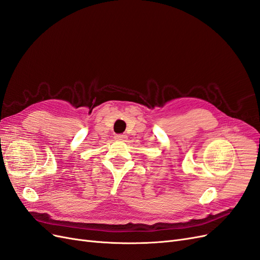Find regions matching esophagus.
Returning <instances> with one entry per match:
<instances>
[{
    "label": "esophagus",
    "mask_w": 260,
    "mask_h": 260,
    "mask_svg": "<svg viewBox=\"0 0 260 260\" xmlns=\"http://www.w3.org/2000/svg\"><path fill=\"white\" fill-rule=\"evenodd\" d=\"M115 139L119 140V141H124L125 139H127V135H124V133H122V135H116Z\"/></svg>",
    "instance_id": "34e87169"
}]
</instances>
